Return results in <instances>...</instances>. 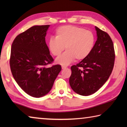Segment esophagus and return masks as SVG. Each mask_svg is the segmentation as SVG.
I'll return each mask as SVG.
<instances>
[{
  "mask_svg": "<svg viewBox=\"0 0 127 127\" xmlns=\"http://www.w3.org/2000/svg\"><path fill=\"white\" fill-rule=\"evenodd\" d=\"M66 68H67V66H65V65H62V68L63 69H65Z\"/></svg>",
  "mask_w": 127,
  "mask_h": 127,
  "instance_id": "esophagus-1",
  "label": "esophagus"
}]
</instances>
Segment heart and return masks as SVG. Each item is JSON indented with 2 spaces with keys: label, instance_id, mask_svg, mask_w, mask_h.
Returning <instances> with one entry per match:
<instances>
[{
  "label": "heart",
  "instance_id": "obj_1",
  "mask_svg": "<svg viewBox=\"0 0 127 127\" xmlns=\"http://www.w3.org/2000/svg\"><path fill=\"white\" fill-rule=\"evenodd\" d=\"M95 44L94 33L84 28L74 25L62 26L56 30L55 37L48 41L51 53L59 57L65 49L66 50L57 59V63L68 65L76 58L85 59L91 53Z\"/></svg>",
  "mask_w": 127,
  "mask_h": 127
}]
</instances>
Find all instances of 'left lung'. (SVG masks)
I'll return each instance as SVG.
<instances>
[{
	"label": "left lung",
	"instance_id": "left-lung-1",
	"mask_svg": "<svg viewBox=\"0 0 127 127\" xmlns=\"http://www.w3.org/2000/svg\"><path fill=\"white\" fill-rule=\"evenodd\" d=\"M95 29L97 38L91 53L70 68V87L82 96L90 95L99 90L110 77L114 65L115 50L110 36L97 27Z\"/></svg>",
	"mask_w": 127,
	"mask_h": 127
}]
</instances>
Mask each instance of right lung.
Instances as JSON below:
<instances>
[{"instance_id": "add662e5", "label": "right lung", "mask_w": 127, "mask_h": 127, "mask_svg": "<svg viewBox=\"0 0 127 127\" xmlns=\"http://www.w3.org/2000/svg\"><path fill=\"white\" fill-rule=\"evenodd\" d=\"M49 25L34 26L14 38L9 60L15 81L26 93L40 97L50 91L62 70L59 64L46 68L54 59L45 42Z\"/></svg>"}]
</instances>
